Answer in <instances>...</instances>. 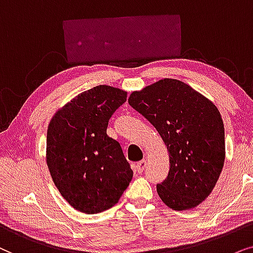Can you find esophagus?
Returning a JSON list of instances; mask_svg holds the SVG:
<instances>
[{"label":"esophagus","instance_id":"1","mask_svg":"<svg viewBox=\"0 0 253 253\" xmlns=\"http://www.w3.org/2000/svg\"><path fill=\"white\" fill-rule=\"evenodd\" d=\"M146 166H147V162L144 161V160H142V161H140V162H137V163L135 164V171L137 173H142L143 172V170L146 169Z\"/></svg>","mask_w":253,"mask_h":253}]
</instances>
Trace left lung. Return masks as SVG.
<instances>
[{"label": "left lung", "mask_w": 253, "mask_h": 253, "mask_svg": "<svg viewBox=\"0 0 253 253\" xmlns=\"http://www.w3.org/2000/svg\"><path fill=\"white\" fill-rule=\"evenodd\" d=\"M128 103L157 129L169 151V173L156 186L162 201L174 211L197 207L211 193L224 163V126L217 107L173 79L132 92Z\"/></svg>", "instance_id": "8db88e82"}]
</instances>
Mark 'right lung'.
Returning a JSON list of instances; mask_svg holds the SVG:
<instances>
[{"label": "right lung", "mask_w": 253, "mask_h": 253, "mask_svg": "<svg viewBox=\"0 0 253 253\" xmlns=\"http://www.w3.org/2000/svg\"><path fill=\"white\" fill-rule=\"evenodd\" d=\"M127 92L97 85L54 114L47 128L46 163L60 193L85 214L113 207L133 178L118 141L107 136L110 118Z\"/></svg>", "instance_id": "add662e5"}]
</instances>
